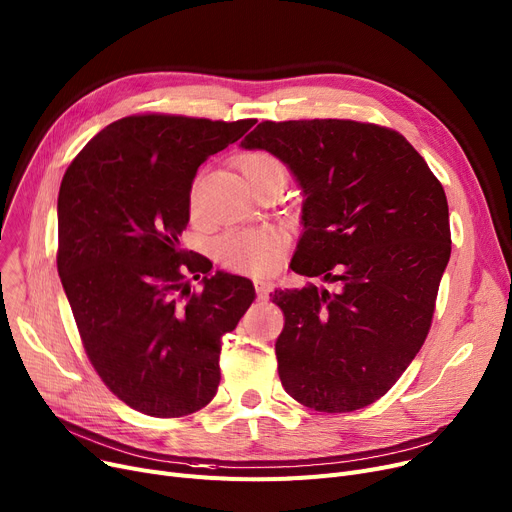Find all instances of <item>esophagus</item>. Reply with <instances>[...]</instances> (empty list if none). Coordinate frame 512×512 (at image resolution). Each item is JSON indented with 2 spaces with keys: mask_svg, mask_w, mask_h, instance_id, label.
I'll return each mask as SVG.
<instances>
[{
  "mask_svg": "<svg viewBox=\"0 0 512 512\" xmlns=\"http://www.w3.org/2000/svg\"><path fill=\"white\" fill-rule=\"evenodd\" d=\"M255 290H257V297L263 301V299L270 297V292L274 290V284H272V282L257 280V282H255Z\"/></svg>",
  "mask_w": 512,
  "mask_h": 512,
  "instance_id": "obj_1",
  "label": "esophagus"
}]
</instances>
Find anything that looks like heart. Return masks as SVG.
I'll return each instance as SVG.
<instances>
[{"label": "heart", "instance_id": "1", "mask_svg": "<svg viewBox=\"0 0 512 512\" xmlns=\"http://www.w3.org/2000/svg\"><path fill=\"white\" fill-rule=\"evenodd\" d=\"M240 170L249 182L272 174L286 172L282 161L270 151H251L242 155ZM288 247V234L276 226L232 228L215 240V259L222 267L245 276H263L274 272Z\"/></svg>", "mask_w": 512, "mask_h": 512}]
</instances>
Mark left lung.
<instances>
[{
	"mask_svg": "<svg viewBox=\"0 0 512 512\" xmlns=\"http://www.w3.org/2000/svg\"><path fill=\"white\" fill-rule=\"evenodd\" d=\"M245 149L280 157L307 195L290 267L334 288L276 290L284 390L321 413L382 398L423 346L450 259L442 182L400 132L357 120H265Z\"/></svg>",
	"mask_w": 512,
	"mask_h": 512,
	"instance_id": "1",
	"label": "left lung"
}]
</instances>
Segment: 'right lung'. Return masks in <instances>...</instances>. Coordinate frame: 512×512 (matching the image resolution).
<instances>
[{
  "mask_svg": "<svg viewBox=\"0 0 512 512\" xmlns=\"http://www.w3.org/2000/svg\"><path fill=\"white\" fill-rule=\"evenodd\" d=\"M255 122L132 114L97 132L62 178L58 274L80 342L101 382L143 415L209 405L222 336L255 299L253 282L209 276L211 261L178 242L197 168Z\"/></svg>",
  "mask_w": 512,
  "mask_h": 512,
  "instance_id": "right-lung-1",
  "label": "right lung"
}]
</instances>
